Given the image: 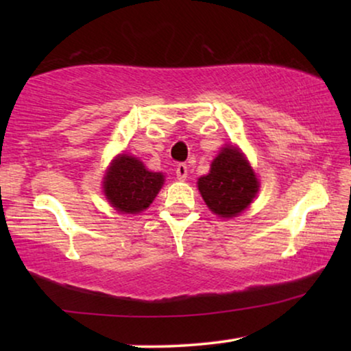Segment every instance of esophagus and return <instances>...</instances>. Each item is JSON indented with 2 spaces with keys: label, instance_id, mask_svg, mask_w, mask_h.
<instances>
[{
  "label": "esophagus",
  "instance_id": "esophagus-1",
  "mask_svg": "<svg viewBox=\"0 0 351 351\" xmlns=\"http://www.w3.org/2000/svg\"><path fill=\"white\" fill-rule=\"evenodd\" d=\"M176 176H177V179H179V180H185L186 176H189V166H186L185 162H180V165H177Z\"/></svg>",
  "mask_w": 351,
  "mask_h": 351
}]
</instances>
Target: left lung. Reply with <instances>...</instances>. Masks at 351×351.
<instances>
[{
    "label": "left lung",
    "mask_w": 351,
    "mask_h": 351,
    "mask_svg": "<svg viewBox=\"0 0 351 351\" xmlns=\"http://www.w3.org/2000/svg\"><path fill=\"white\" fill-rule=\"evenodd\" d=\"M198 189L208 208L220 217H234L252 203L258 190L257 177L239 150L227 147L199 177Z\"/></svg>",
    "instance_id": "1"
}]
</instances>
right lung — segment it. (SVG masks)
<instances>
[{
	"label": "right lung",
	"mask_w": 351,
	"mask_h": 351,
	"mask_svg": "<svg viewBox=\"0 0 351 351\" xmlns=\"http://www.w3.org/2000/svg\"><path fill=\"white\" fill-rule=\"evenodd\" d=\"M162 182L165 177L160 172L147 171L137 158L123 155L113 161L105 176L104 191L113 208L137 214L150 206Z\"/></svg>",
	"instance_id": "add662e5"
}]
</instances>
